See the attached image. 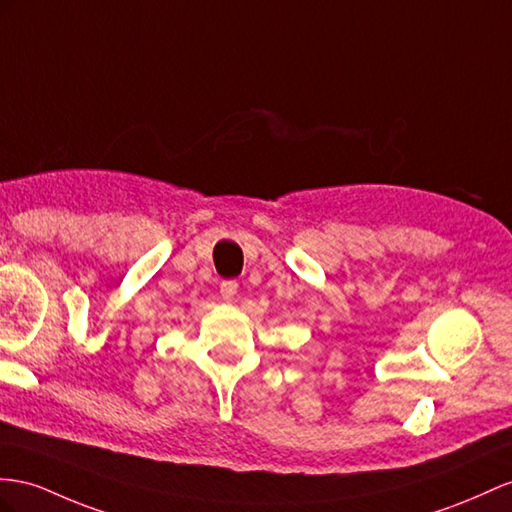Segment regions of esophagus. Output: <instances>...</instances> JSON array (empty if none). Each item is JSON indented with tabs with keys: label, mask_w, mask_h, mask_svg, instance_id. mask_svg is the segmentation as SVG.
I'll use <instances>...</instances> for the list:
<instances>
[{
	"label": "esophagus",
	"mask_w": 512,
	"mask_h": 512,
	"mask_svg": "<svg viewBox=\"0 0 512 512\" xmlns=\"http://www.w3.org/2000/svg\"><path fill=\"white\" fill-rule=\"evenodd\" d=\"M220 294L225 300H233L235 294H238V281H222L220 283Z\"/></svg>",
	"instance_id": "esophagus-1"
}]
</instances>
